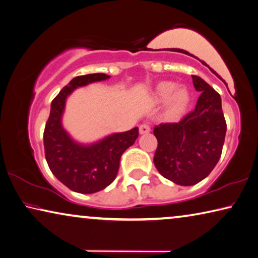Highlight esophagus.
<instances>
[{
	"mask_svg": "<svg viewBox=\"0 0 258 258\" xmlns=\"http://www.w3.org/2000/svg\"><path fill=\"white\" fill-rule=\"evenodd\" d=\"M151 132V125L149 123H142L139 125V133L142 135L144 134H149Z\"/></svg>",
	"mask_w": 258,
	"mask_h": 258,
	"instance_id": "34e87169",
	"label": "esophagus"
}]
</instances>
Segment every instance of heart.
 I'll return each instance as SVG.
<instances>
[{
    "mask_svg": "<svg viewBox=\"0 0 258 258\" xmlns=\"http://www.w3.org/2000/svg\"><path fill=\"white\" fill-rule=\"evenodd\" d=\"M176 88L177 86L172 82H161L157 88V96L160 100L166 101L172 98L169 105V114L172 117L179 116L189 101L188 91L185 88H179L177 90Z\"/></svg>",
    "mask_w": 258,
    "mask_h": 258,
    "instance_id": "obj_1",
    "label": "heart"
}]
</instances>
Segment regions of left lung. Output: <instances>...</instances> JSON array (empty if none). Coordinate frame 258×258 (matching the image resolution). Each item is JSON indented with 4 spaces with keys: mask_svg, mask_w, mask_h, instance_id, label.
I'll list each match as a JSON object with an SVG mask.
<instances>
[{
    "mask_svg": "<svg viewBox=\"0 0 258 258\" xmlns=\"http://www.w3.org/2000/svg\"><path fill=\"white\" fill-rule=\"evenodd\" d=\"M192 79L201 92L196 108L179 122L160 123L153 130L158 139L155 167L164 178L183 186L198 184L213 171L226 134L221 96L200 77Z\"/></svg>",
    "mask_w": 258,
    "mask_h": 258,
    "instance_id": "left-lung-1",
    "label": "left lung"
}]
</instances>
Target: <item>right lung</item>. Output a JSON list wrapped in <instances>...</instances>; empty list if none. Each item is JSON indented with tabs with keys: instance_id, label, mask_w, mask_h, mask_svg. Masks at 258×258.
Listing matches in <instances>:
<instances>
[{
	"instance_id": "add662e5",
	"label": "right lung",
	"mask_w": 258,
	"mask_h": 258,
	"mask_svg": "<svg viewBox=\"0 0 258 258\" xmlns=\"http://www.w3.org/2000/svg\"><path fill=\"white\" fill-rule=\"evenodd\" d=\"M103 73L74 78L54 97L43 133L45 160L52 174L65 186L78 193L101 191L115 179L120 158L138 137V128L113 134L97 144L82 146L72 141L61 126V114L66 97L75 88L106 80Z\"/></svg>"
}]
</instances>
